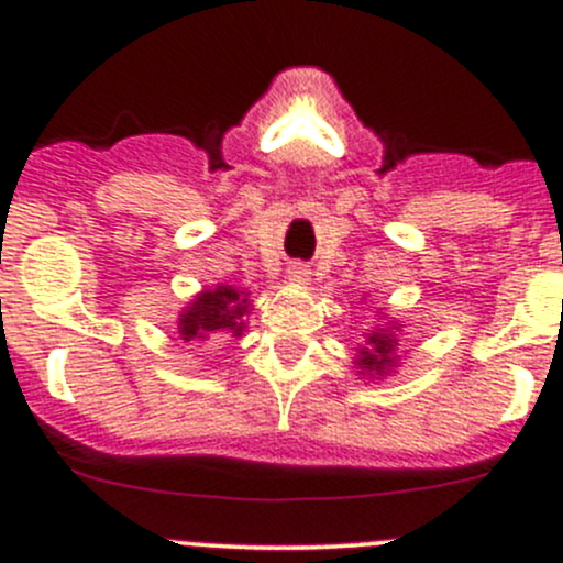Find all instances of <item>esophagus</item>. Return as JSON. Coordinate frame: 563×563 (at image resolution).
<instances>
[{
  "label": "esophagus",
  "instance_id": "esophagus-1",
  "mask_svg": "<svg viewBox=\"0 0 563 563\" xmlns=\"http://www.w3.org/2000/svg\"><path fill=\"white\" fill-rule=\"evenodd\" d=\"M288 280H291V283H308L310 280V272L305 269L302 264H294L291 269H288Z\"/></svg>",
  "mask_w": 563,
  "mask_h": 563
}]
</instances>
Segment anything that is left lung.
<instances>
[{"label":"left lung","mask_w":563,"mask_h":563,"mask_svg":"<svg viewBox=\"0 0 563 563\" xmlns=\"http://www.w3.org/2000/svg\"><path fill=\"white\" fill-rule=\"evenodd\" d=\"M400 329L402 323L387 321L382 318V323L365 332V345L356 349L354 367L362 378L367 382H382V378L391 376V373L400 367Z\"/></svg>","instance_id":"left-lung-1"}]
</instances>
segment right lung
Returning a JSON list of instances; mask_svg holds the SVG:
<instances>
[{"label": "right lung", "instance_id": "right-lung-1", "mask_svg": "<svg viewBox=\"0 0 563 563\" xmlns=\"http://www.w3.org/2000/svg\"><path fill=\"white\" fill-rule=\"evenodd\" d=\"M253 310L250 294L234 286L218 283L212 288L198 291L176 318V332L185 343L190 340H209L214 334H231L242 338L247 329L245 318Z\"/></svg>", "mask_w": 563, "mask_h": 563}]
</instances>
